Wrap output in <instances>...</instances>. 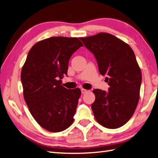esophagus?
<instances>
[{
  "instance_id": "34e87169",
  "label": "esophagus",
  "mask_w": 158,
  "mask_h": 158,
  "mask_svg": "<svg viewBox=\"0 0 158 158\" xmlns=\"http://www.w3.org/2000/svg\"><path fill=\"white\" fill-rule=\"evenodd\" d=\"M81 93L82 94H85V93H86L87 92V89H83V88H82V89H81Z\"/></svg>"
}]
</instances>
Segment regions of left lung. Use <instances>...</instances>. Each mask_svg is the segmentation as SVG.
Segmentation results:
<instances>
[{
  "mask_svg": "<svg viewBox=\"0 0 158 158\" xmlns=\"http://www.w3.org/2000/svg\"><path fill=\"white\" fill-rule=\"evenodd\" d=\"M94 54L99 72L106 76L108 91H93L96 100L91 104L95 118L108 129L123 126L133 116L139 99L142 75L131 48L107 33L81 38Z\"/></svg>",
  "mask_w": 158,
  "mask_h": 158,
  "instance_id": "8db88e82",
  "label": "left lung"
}]
</instances>
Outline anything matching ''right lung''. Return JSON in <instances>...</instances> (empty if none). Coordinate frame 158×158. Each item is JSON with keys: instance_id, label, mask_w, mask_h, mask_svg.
Listing matches in <instances>:
<instances>
[{"instance_id": "1", "label": "right lung", "mask_w": 158, "mask_h": 158, "mask_svg": "<svg viewBox=\"0 0 158 158\" xmlns=\"http://www.w3.org/2000/svg\"><path fill=\"white\" fill-rule=\"evenodd\" d=\"M82 42L77 38L52 37L32 46L22 68L21 80L29 112L40 126L58 133L70 127L81 90L67 89L61 79Z\"/></svg>"}]
</instances>
